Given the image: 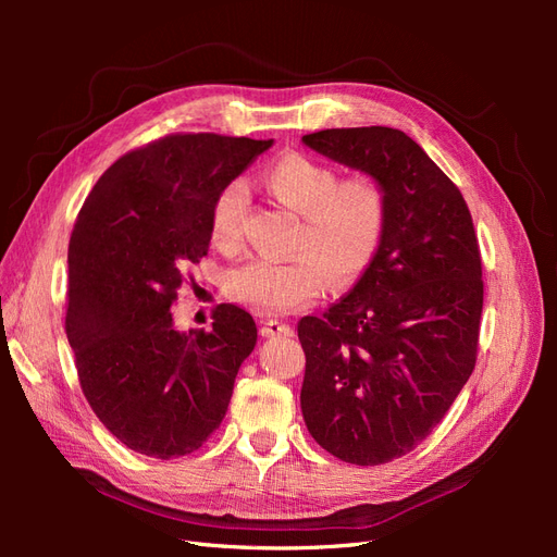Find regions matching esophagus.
<instances>
[{"label":"esophagus","mask_w":557,"mask_h":557,"mask_svg":"<svg viewBox=\"0 0 557 557\" xmlns=\"http://www.w3.org/2000/svg\"><path fill=\"white\" fill-rule=\"evenodd\" d=\"M260 332H262V336H267V339H272V336H290L293 327L272 318V320H262Z\"/></svg>","instance_id":"1"}]
</instances>
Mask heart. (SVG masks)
Instances as JSON below:
<instances>
[{"label": "heart", "mask_w": 557, "mask_h": 557, "mask_svg": "<svg viewBox=\"0 0 557 557\" xmlns=\"http://www.w3.org/2000/svg\"><path fill=\"white\" fill-rule=\"evenodd\" d=\"M278 205L299 213L290 260L250 258L225 274L232 301L260 313L309 307L336 285L356 283L374 262L387 223V197L372 176L339 181L332 164L305 153H285L262 172ZM248 188L242 178L225 183L211 207V242L221 250L242 244Z\"/></svg>", "instance_id": "heart-1"}]
</instances>
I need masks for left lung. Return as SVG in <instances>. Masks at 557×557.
Returning a JSON list of instances; mask_svg holds the SVG:
<instances>
[{
    "mask_svg": "<svg viewBox=\"0 0 557 557\" xmlns=\"http://www.w3.org/2000/svg\"><path fill=\"white\" fill-rule=\"evenodd\" d=\"M301 144L376 178L387 197L374 262L323 318L297 323L311 436L344 462L383 465L442 423L474 372L483 309L474 223L455 183L401 129H323Z\"/></svg>",
    "mask_w": 557,
    "mask_h": 557,
    "instance_id": "1",
    "label": "left lung"
}]
</instances>
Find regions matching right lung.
<instances>
[{
  "instance_id": "obj_1",
  "label": "right lung",
  "mask_w": 557,
  "mask_h": 557,
  "mask_svg": "<svg viewBox=\"0 0 557 557\" xmlns=\"http://www.w3.org/2000/svg\"><path fill=\"white\" fill-rule=\"evenodd\" d=\"M274 144L172 134L115 160L83 201L70 239L66 339L83 395L127 448L170 460L223 423L256 320L221 305L211 330H174L183 269L207 256L225 183Z\"/></svg>"
}]
</instances>
